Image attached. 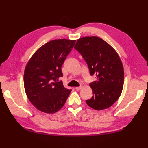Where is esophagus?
<instances>
[{
  "label": "esophagus",
  "mask_w": 148,
  "mask_h": 148,
  "mask_svg": "<svg viewBox=\"0 0 148 148\" xmlns=\"http://www.w3.org/2000/svg\"><path fill=\"white\" fill-rule=\"evenodd\" d=\"M82 88V86H80L76 87V88H75V89H76V90H77V91H79L80 89H81Z\"/></svg>",
  "instance_id": "34e87169"
}]
</instances>
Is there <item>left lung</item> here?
Returning <instances> with one entry per match:
<instances>
[{
    "instance_id": "obj_1",
    "label": "left lung",
    "mask_w": 148,
    "mask_h": 148,
    "mask_svg": "<svg viewBox=\"0 0 148 148\" xmlns=\"http://www.w3.org/2000/svg\"><path fill=\"white\" fill-rule=\"evenodd\" d=\"M75 49L86 62L90 75L96 76V81L89 83L93 96L86 104L97 110L112 106L122 93L124 83L123 67L118 53L96 36L78 39Z\"/></svg>"
}]
</instances>
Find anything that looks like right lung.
<instances>
[{"mask_svg":"<svg viewBox=\"0 0 148 148\" xmlns=\"http://www.w3.org/2000/svg\"><path fill=\"white\" fill-rule=\"evenodd\" d=\"M76 40L56 39L44 44L26 66L24 86L29 101L38 110L53 114L62 108L71 89L64 88L59 78L62 66Z\"/></svg>","mask_w":148,"mask_h":148,"instance_id":"right-lung-1","label":"right lung"}]
</instances>
